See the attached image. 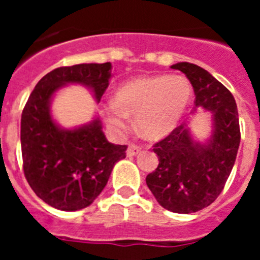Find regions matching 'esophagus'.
I'll list each match as a JSON object with an SVG mask.
<instances>
[{
    "label": "esophagus",
    "instance_id": "esophagus-1",
    "mask_svg": "<svg viewBox=\"0 0 260 260\" xmlns=\"http://www.w3.org/2000/svg\"><path fill=\"white\" fill-rule=\"evenodd\" d=\"M141 150H142L141 147L137 146V144H130L127 148V156H130V157H132V156L138 155V153L141 152Z\"/></svg>",
    "mask_w": 260,
    "mask_h": 260
}]
</instances>
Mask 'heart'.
I'll use <instances>...</instances> for the list:
<instances>
[{
    "label": "heart",
    "mask_w": 260,
    "mask_h": 260,
    "mask_svg": "<svg viewBox=\"0 0 260 260\" xmlns=\"http://www.w3.org/2000/svg\"><path fill=\"white\" fill-rule=\"evenodd\" d=\"M191 96L192 86L185 75L134 78L117 89L105 118L112 127L125 130L127 117H135L142 137L161 139L180 125Z\"/></svg>",
    "instance_id": "b5f03b06"
}]
</instances>
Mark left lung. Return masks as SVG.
Returning a JSON list of instances; mask_svg holds the SVG:
<instances>
[{
  "label": "left lung",
  "mask_w": 260,
  "mask_h": 260,
  "mask_svg": "<svg viewBox=\"0 0 260 260\" xmlns=\"http://www.w3.org/2000/svg\"><path fill=\"white\" fill-rule=\"evenodd\" d=\"M171 68L190 80L195 107L212 114V132L201 143L192 138L187 123L174 128L153 146L158 165L146 182L165 210L191 213L208 207L224 189L240 147V121L233 95L207 70L190 62Z\"/></svg>",
  "instance_id": "left-lung-1"
}]
</instances>
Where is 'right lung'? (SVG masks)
<instances>
[{
    "mask_svg": "<svg viewBox=\"0 0 260 260\" xmlns=\"http://www.w3.org/2000/svg\"><path fill=\"white\" fill-rule=\"evenodd\" d=\"M112 63L63 66L39 80L20 119L23 171L41 201L61 211L88 207L107 185L114 164L126 157V146L107 141L96 117L74 128L53 119L50 104L66 84H82L100 102L109 86Z\"/></svg>",
    "mask_w": 260,
    "mask_h": 260,
    "instance_id": "obj_1",
    "label": "right lung"
}]
</instances>
